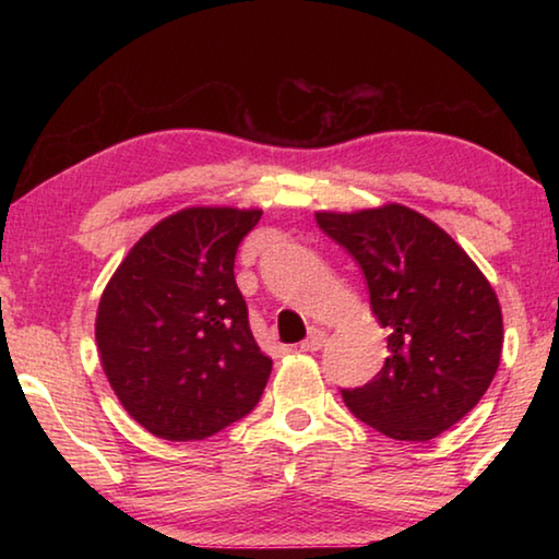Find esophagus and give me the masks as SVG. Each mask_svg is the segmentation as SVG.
<instances>
[{
	"instance_id": "34e87169",
	"label": "esophagus",
	"mask_w": 559,
	"mask_h": 559,
	"mask_svg": "<svg viewBox=\"0 0 559 559\" xmlns=\"http://www.w3.org/2000/svg\"><path fill=\"white\" fill-rule=\"evenodd\" d=\"M325 337H328L325 330L313 328V330H310V335L300 343V349H302V353H318V349L325 345Z\"/></svg>"
}]
</instances>
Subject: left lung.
Returning <instances> with one entry per match:
<instances>
[{
	"label": "left lung",
	"instance_id": "8db88e82",
	"mask_svg": "<svg viewBox=\"0 0 559 559\" xmlns=\"http://www.w3.org/2000/svg\"><path fill=\"white\" fill-rule=\"evenodd\" d=\"M316 219L359 263L372 313L390 333L384 367L365 386L343 390L345 404L390 439H437L498 372L503 313L493 286L439 224L404 204Z\"/></svg>",
	"mask_w": 559,
	"mask_h": 559
}]
</instances>
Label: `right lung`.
<instances>
[{
    "label": "right lung",
    "instance_id": "1",
    "mask_svg": "<svg viewBox=\"0 0 559 559\" xmlns=\"http://www.w3.org/2000/svg\"><path fill=\"white\" fill-rule=\"evenodd\" d=\"M261 210L187 206L140 239L103 290V372L140 427L200 441L259 404L271 374L234 278L236 249Z\"/></svg>",
    "mask_w": 559,
    "mask_h": 559
}]
</instances>
